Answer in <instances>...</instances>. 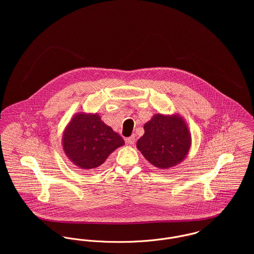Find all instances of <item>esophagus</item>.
I'll list each match as a JSON object with an SVG mask.
<instances>
[{"mask_svg": "<svg viewBox=\"0 0 254 254\" xmlns=\"http://www.w3.org/2000/svg\"><path fill=\"white\" fill-rule=\"evenodd\" d=\"M126 142H127V144L128 145H134L135 144V142H136V138H135V136L133 135V136H131L130 138H128L127 140H126Z\"/></svg>", "mask_w": 254, "mask_h": 254, "instance_id": "1", "label": "esophagus"}]
</instances>
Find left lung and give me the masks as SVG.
Returning a JSON list of instances; mask_svg holds the SVG:
<instances>
[{"label": "left lung", "instance_id": "1", "mask_svg": "<svg viewBox=\"0 0 254 254\" xmlns=\"http://www.w3.org/2000/svg\"><path fill=\"white\" fill-rule=\"evenodd\" d=\"M144 130L137 148L154 167L162 170L174 167L181 163L190 149L191 136L179 113H155L144 125Z\"/></svg>", "mask_w": 254, "mask_h": 254}]
</instances>
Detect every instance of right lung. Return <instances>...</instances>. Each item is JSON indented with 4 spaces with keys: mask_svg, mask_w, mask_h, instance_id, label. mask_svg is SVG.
<instances>
[{
    "mask_svg": "<svg viewBox=\"0 0 254 254\" xmlns=\"http://www.w3.org/2000/svg\"><path fill=\"white\" fill-rule=\"evenodd\" d=\"M62 144L65 155L74 165L89 170L101 166L109 154L125 142L98 113L80 111L66 125Z\"/></svg>",
    "mask_w": 254,
    "mask_h": 254,
    "instance_id": "obj_1",
    "label": "right lung"
}]
</instances>
